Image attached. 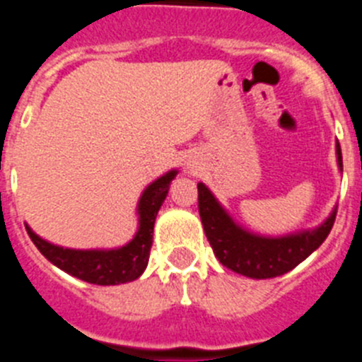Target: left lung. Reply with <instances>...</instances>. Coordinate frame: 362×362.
Returning <instances> with one entry per match:
<instances>
[{
	"mask_svg": "<svg viewBox=\"0 0 362 362\" xmlns=\"http://www.w3.org/2000/svg\"><path fill=\"white\" fill-rule=\"evenodd\" d=\"M335 153L339 170L343 172V156L339 141L335 143ZM197 190L201 223L216 257L228 270L252 279L283 276L303 263L328 238L337 214L335 206L330 216L315 228L272 238L250 232L235 223L204 183H197Z\"/></svg>",
	"mask_w": 362,
	"mask_h": 362,
	"instance_id": "left-lung-1",
	"label": "left lung"
}]
</instances>
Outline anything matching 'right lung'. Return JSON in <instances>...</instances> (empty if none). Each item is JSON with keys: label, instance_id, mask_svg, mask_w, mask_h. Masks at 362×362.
Wrapping results in <instances>:
<instances>
[{"label": "right lung", "instance_id": "obj_1", "mask_svg": "<svg viewBox=\"0 0 362 362\" xmlns=\"http://www.w3.org/2000/svg\"><path fill=\"white\" fill-rule=\"evenodd\" d=\"M179 170H170L158 177L143 190L141 197L137 201V230L134 238L127 245L117 248H65V246L54 245L47 239L40 238L34 230L27 226L32 243L37 246V250L49 259L54 267L66 272L69 276L78 277L90 284L101 286H114L136 281L145 272L148 264L150 248H152L153 223L158 217L161 204L168 196L172 179Z\"/></svg>", "mask_w": 362, "mask_h": 362}]
</instances>
